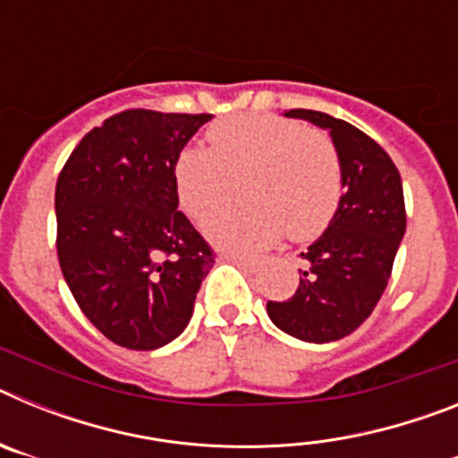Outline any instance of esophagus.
<instances>
[{
    "label": "esophagus",
    "mask_w": 458,
    "mask_h": 458,
    "mask_svg": "<svg viewBox=\"0 0 458 458\" xmlns=\"http://www.w3.org/2000/svg\"><path fill=\"white\" fill-rule=\"evenodd\" d=\"M226 261H232V264L241 266V268H248V270H257L259 266V259L252 257H242V254H225Z\"/></svg>",
    "instance_id": "1"
}]
</instances>
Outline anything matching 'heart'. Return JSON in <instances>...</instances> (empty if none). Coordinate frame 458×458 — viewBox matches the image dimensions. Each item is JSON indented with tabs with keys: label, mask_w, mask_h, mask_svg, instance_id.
I'll return each instance as SVG.
<instances>
[{
	"label": "heart",
	"mask_w": 458,
	"mask_h": 458,
	"mask_svg": "<svg viewBox=\"0 0 458 458\" xmlns=\"http://www.w3.org/2000/svg\"><path fill=\"white\" fill-rule=\"evenodd\" d=\"M210 148L190 144L176 156L174 185L188 216L204 220L236 192L248 199L210 217L206 233L226 250H261L289 232L318 236L342 199V165L333 141L275 114H233L208 128Z\"/></svg>",
	"instance_id": "obj_1"
}]
</instances>
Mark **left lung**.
<instances>
[{
  "mask_svg": "<svg viewBox=\"0 0 458 458\" xmlns=\"http://www.w3.org/2000/svg\"><path fill=\"white\" fill-rule=\"evenodd\" d=\"M284 116L327 131L342 165V188L333 220L301 257L305 270L289 301L268 302V317L282 333L307 344L349 337L369 318L390 279L406 233L402 176L371 137L317 109Z\"/></svg>",
  "mask_w": 458,
  "mask_h": 458,
  "instance_id": "1",
  "label": "left lung"
}]
</instances>
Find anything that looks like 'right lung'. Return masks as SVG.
Wrapping results in <instances>:
<instances>
[{
	"instance_id": "right-lung-1",
	"label": "right lung",
	"mask_w": 458,
	"mask_h": 458,
	"mask_svg": "<svg viewBox=\"0 0 458 458\" xmlns=\"http://www.w3.org/2000/svg\"><path fill=\"white\" fill-rule=\"evenodd\" d=\"M210 114L128 109L82 137L55 190L56 252L84 317L156 351L192 318L216 259L179 210L174 163Z\"/></svg>"
}]
</instances>
